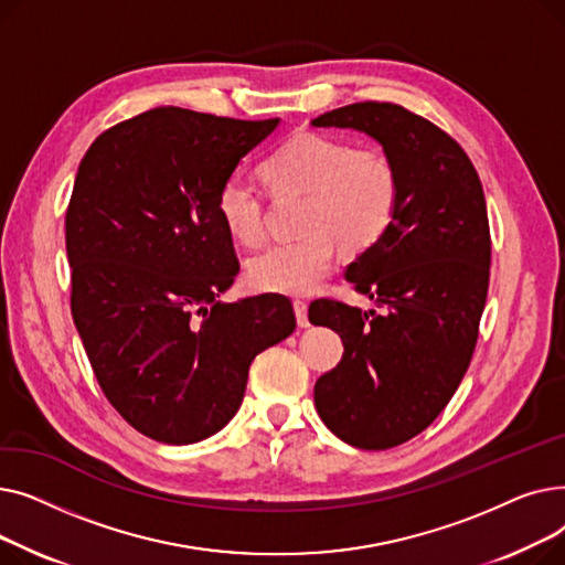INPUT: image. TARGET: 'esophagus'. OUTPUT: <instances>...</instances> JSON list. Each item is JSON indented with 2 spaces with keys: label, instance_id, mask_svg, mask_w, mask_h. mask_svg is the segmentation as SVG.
<instances>
[{
  "label": "esophagus",
  "instance_id": "34e87169",
  "mask_svg": "<svg viewBox=\"0 0 565 565\" xmlns=\"http://www.w3.org/2000/svg\"><path fill=\"white\" fill-rule=\"evenodd\" d=\"M292 309H295V318H298L300 328H309V307H307V302L295 300Z\"/></svg>",
  "mask_w": 565,
  "mask_h": 565
}]
</instances>
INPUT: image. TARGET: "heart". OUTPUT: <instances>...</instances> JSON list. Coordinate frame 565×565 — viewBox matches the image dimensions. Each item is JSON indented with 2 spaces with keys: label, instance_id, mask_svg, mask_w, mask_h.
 Listing matches in <instances>:
<instances>
[{
  "label": "heart",
  "instance_id": "1",
  "mask_svg": "<svg viewBox=\"0 0 565 565\" xmlns=\"http://www.w3.org/2000/svg\"><path fill=\"white\" fill-rule=\"evenodd\" d=\"M265 183L273 192L307 194L298 241L270 245L249 260V281L265 292L307 295L332 273L337 249L364 252L390 228L401 196L392 160L373 148L300 132L265 160ZM217 213L243 245L265 235L263 192L243 173H231L217 192Z\"/></svg>",
  "mask_w": 565,
  "mask_h": 565
}]
</instances>
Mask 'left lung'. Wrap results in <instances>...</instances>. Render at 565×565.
<instances>
[{
    "label": "left lung",
    "instance_id": "1",
    "mask_svg": "<svg viewBox=\"0 0 565 565\" xmlns=\"http://www.w3.org/2000/svg\"><path fill=\"white\" fill-rule=\"evenodd\" d=\"M311 126L371 135L398 173L390 228L345 270L380 311L332 298L309 307L343 341L313 387L320 419L350 447L384 451L437 419L471 362L490 281L486 196L460 143L401 105L354 103Z\"/></svg>",
    "mask_w": 565,
    "mask_h": 565
}]
</instances>
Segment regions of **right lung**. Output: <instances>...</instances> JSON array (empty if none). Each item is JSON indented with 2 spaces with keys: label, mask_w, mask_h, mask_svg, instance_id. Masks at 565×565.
<instances>
[{
  "label": "right lung",
  "mask_w": 565,
  "mask_h": 565,
  "mask_svg": "<svg viewBox=\"0 0 565 565\" xmlns=\"http://www.w3.org/2000/svg\"><path fill=\"white\" fill-rule=\"evenodd\" d=\"M277 124L156 107L79 162L66 211L73 320L111 407L156 441L222 430L256 354L295 332L284 295L217 302L241 270L217 192Z\"/></svg>",
  "instance_id": "1"
}]
</instances>
